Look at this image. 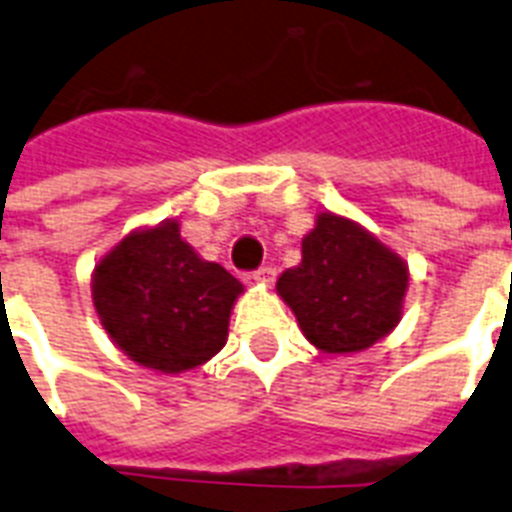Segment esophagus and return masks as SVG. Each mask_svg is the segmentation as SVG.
I'll use <instances>...</instances> for the list:
<instances>
[{
    "instance_id": "1",
    "label": "esophagus",
    "mask_w": 512,
    "mask_h": 512,
    "mask_svg": "<svg viewBox=\"0 0 512 512\" xmlns=\"http://www.w3.org/2000/svg\"><path fill=\"white\" fill-rule=\"evenodd\" d=\"M273 278H276V270L270 268V265H260L257 270H252V281H257V284L270 286L273 284Z\"/></svg>"
}]
</instances>
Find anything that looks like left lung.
Instances as JSON below:
<instances>
[{"label":"left lung","mask_w":512,"mask_h":512,"mask_svg":"<svg viewBox=\"0 0 512 512\" xmlns=\"http://www.w3.org/2000/svg\"><path fill=\"white\" fill-rule=\"evenodd\" d=\"M276 289L318 350L357 352L400 321L407 268L352 220L323 213Z\"/></svg>","instance_id":"1"}]
</instances>
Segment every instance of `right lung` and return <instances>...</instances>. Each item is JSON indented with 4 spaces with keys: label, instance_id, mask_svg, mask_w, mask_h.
<instances>
[{
    "label": "right lung",
    "instance_id": "right-lung-1",
    "mask_svg": "<svg viewBox=\"0 0 512 512\" xmlns=\"http://www.w3.org/2000/svg\"><path fill=\"white\" fill-rule=\"evenodd\" d=\"M242 284L199 260L178 223L126 236L94 270V307L112 342L162 373L197 368L226 344Z\"/></svg>",
    "mask_w": 512,
    "mask_h": 512
}]
</instances>
